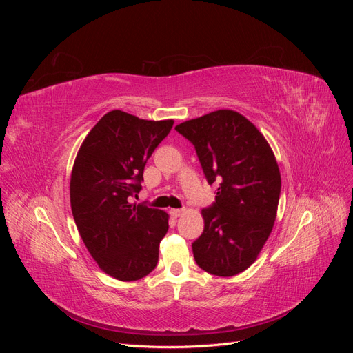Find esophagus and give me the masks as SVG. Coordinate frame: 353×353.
Wrapping results in <instances>:
<instances>
[{"mask_svg": "<svg viewBox=\"0 0 353 353\" xmlns=\"http://www.w3.org/2000/svg\"><path fill=\"white\" fill-rule=\"evenodd\" d=\"M169 213H170V216H172V218H179L184 213V210L183 209H170Z\"/></svg>", "mask_w": 353, "mask_h": 353, "instance_id": "1", "label": "esophagus"}]
</instances>
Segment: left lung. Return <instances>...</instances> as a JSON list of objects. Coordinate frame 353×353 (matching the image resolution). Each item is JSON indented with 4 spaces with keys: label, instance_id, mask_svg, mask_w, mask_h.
Returning a JSON list of instances; mask_svg holds the SVG:
<instances>
[{
    "label": "left lung",
    "instance_id": "obj_1",
    "mask_svg": "<svg viewBox=\"0 0 353 353\" xmlns=\"http://www.w3.org/2000/svg\"><path fill=\"white\" fill-rule=\"evenodd\" d=\"M175 130L193 143L215 203L201 210L205 230L193 243L203 271L232 276L248 270L268 240L279 209L281 175L271 145L243 114L228 109Z\"/></svg>",
    "mask_w": 353,
    "mask_h": 353
}]
</instances>
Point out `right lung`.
I'll use <instances>...</instances> for the list:
<instances>
[{
    "mask_svg": "<svg viewBox=\"0 0 353 353\" xmlns=\"http://www.w3.org/2000/svg\"><path fill=\"white\" fill-rule=\"evenodd\" d=\"M174 121H145L112 110L85 137L70 175V206L81 239L100 270L137 281L157 265L168 213L131 203L145 162Z\"/></svg>",
    "mask_w": 353,
    "mask_h": 353,
    "instance_id": "obj_1",
    "label": "right lung"
}]
</instances>
